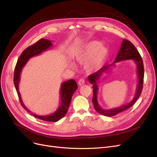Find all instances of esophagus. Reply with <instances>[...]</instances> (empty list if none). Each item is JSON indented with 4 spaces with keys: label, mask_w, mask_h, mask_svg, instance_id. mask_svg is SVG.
<instances>
[{
    "label": "esophagus",
    "mask_w": 157,
    "mask_h": 157,
    "mask_svg": "<svg viewBox=\"0 0 157 157\" xmlns=\"http://www.w3.org/2000/svg\"><path fill=\"white\" fill-rule=\"evenodd\" d=\"M85 84V79H80L78 81V85L79 86H81Z\"/></svg>",
    "instance_id": "esophagus-1"
}]
</instances>
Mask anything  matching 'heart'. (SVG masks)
<instances>
[{
  "mask_svg": "<svg viewBox=\"0 0 157 157\" xmlns=\"http://www.w3.org/2000/svg\"><path fill=\"white\" fill-rule=\"evenodd\" d=\"M109 51L106 47L102 46L98 40H92L84 44L75 55V59L79 63L86 64V70L93 72L100 69L108 56ZM71 67L73 64L71 63Z\"/></svg>",
  "mask_w": 157,
  "mask_h": 157,
  "instance_id": "obj_1",
  "label": "heart"
}]
</instances>
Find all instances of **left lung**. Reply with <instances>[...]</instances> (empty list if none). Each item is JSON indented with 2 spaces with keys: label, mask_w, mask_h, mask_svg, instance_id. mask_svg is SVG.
<instances>
[{
  "label": "left lung",
  "mask_w": 157,
  "mask_h": 157,
  "mask_svg": "<svg viewBox=\"0 0 157 157\" xmlns=\"http://www.w3.org/2000/svg\"><path fill=\"white\" fill-rule=\"evenodd\" d=\"M132 59L133 60L136 65L137 75L138 78V82L136 90V94L133 98V100L127 105L121 106L117 108L111 109H104L101 108L97 101V93L98 90V81L99 80L100 77L104 73H106L109 71L112 67L116 65V63L121 61ZM88 81L91 84L93 85V98L92 102L94 105L95 109L101 114L104 115L105 117H113L117 114L124 111L131 106H132L134 104L138 99L142 92L143 85V79H144V65L143 59L140 55L137 49L136 48L134 45L127 39H123L122 43L118 53L116 57V59L113 62L112 64L105 65L100 70H98L96 72L88 76Z\"/></svg>",
  "instance_id": "obj_1"
}]
</instances>
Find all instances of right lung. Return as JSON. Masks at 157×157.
<instances>
[{
    "label": "right lung",
    "mask_w": 157,
    "mask_h": 157,
    "mask_svg": "<svg viewBox=\"0 0 157 157\" xmlns=\"http://www.w3.org/2000/svg\"><path fill=\"white\" fill-rule=\"evenodd\" d=\"M52 46L53 44L52 40H49L46 39H41L34 44L25 49L20 56L18 60L16 65L14 73V84L16 89V91H17L20 103L25 109H26L36 118L46 121L55 122L62 118L67 112L69 106L71 101L72 96L78 88V85L75 80L72 79L62 83L60 88V103L59 107L53 114L45 115V116H40V115H37L32 113L27 108V107L25 105L22 101L18 88L22 69L25 67V65H26L29 60L33 56L40 55L43 52L49 49Z\"/></svg>",
    "instance_id": "1"
}]
</instances>
